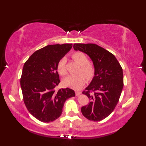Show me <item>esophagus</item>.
<instances>
[{"instance_id": "34e87169", "label": "esophagus", "mask_w": 146, "mask_h": 146, "mask_svg": "<svg viewBox=\"0 0 146 146\" xmlns=\"http://www.w3.org/2000/svg\"><path fill=\"white\" fill-rule=\"evenodd\" d=\"M82 93L80 92H78V91H75V94H76V97H78L79 95H80V94H81Z\"/></svg>"}]
</instances>
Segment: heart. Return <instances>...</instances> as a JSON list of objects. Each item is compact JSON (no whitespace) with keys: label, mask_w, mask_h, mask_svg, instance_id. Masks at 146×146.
I'll use <instances>...</instances> for the list:
<instances>
[{"label":"heart","mask_w":146,"mask_h":146,"mask_svg":"<svg viewBox=\"0 0 146 146\" xmlns=\"http://www.w3.org/2000/svg\"><path fill=\"white\" fill-rule=\"evenodd\" d=\"M73 58L81 66H82V70L88 78L92 76L93 73H94V68L90 64H88V59L85 54L82 52H77L73 55ZM66 64V58L64 57L62 58L58 62L57 64V70L59 74H60L61 75H65L67 73ZM85 82L86 77L83 74L77 75H70L64 79L63 84L68 87L78 90L84 85Z\"/></svg>","instance_id":"heart-1"}]
</instances>
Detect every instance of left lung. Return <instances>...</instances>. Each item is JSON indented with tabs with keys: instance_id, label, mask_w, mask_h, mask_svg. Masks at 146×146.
<instances>
[{
	"instance_id": "8db88e82",
	"label": "left lung",
	"mask_w": 146,
	"mask_h": 146,
	"mask_svg": "<svg viewBox=\"0 0 146 146\" xmlns=\"http://www.w3.org/2000/svg\"><path fill=\"white\" fill-rule=\"evenodd\" d=\"M75 51H82L91 59L94 76L83 94L90 102L82 107L83 116L90 120L100 121L112 112L119 102L123 86V71L115 56L95 44H74ZM90 91H94L90 94Z\"/></svg>"
}]
</instances>
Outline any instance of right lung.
<instances>
[{
	"instance_id": "obj_1",
	"label": "right lung",
	"mask_w": 146,
	"mask_h": 146,
	"mask_svg": "<svg viewBox=\"0 0 146 146\" xmlns=\"http://www.w3.org/2000/svg\"><path fill=\"white\" fill-rule=\"evenodd\" d=\"M72 48V44L48 45L35 51L24 64L21 87L27 109L42 122L57 119L68 98L75 91L66 88L56 92L60 82L57 64Z\"/></svg>"
}]
</instances>
